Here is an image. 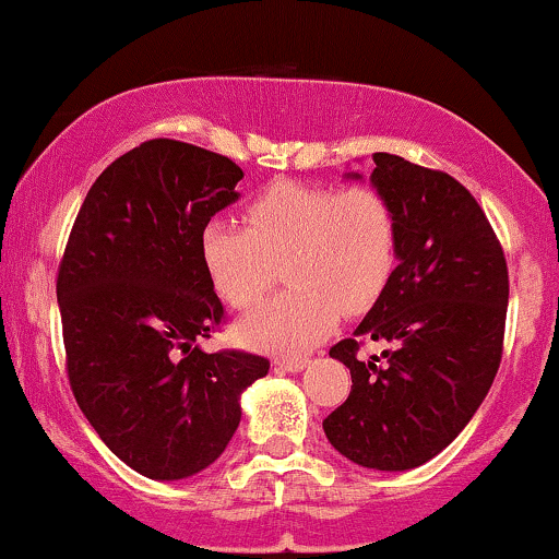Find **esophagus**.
I'll use <instances>...</instances> for the list:
<instances>
[{"mask_svg":"<svg viewBox=\"0 0 559 559\" xmlns=\"http://www.w3.org/2000/svg\"><path fill=\"white\" fill-rule=\"evenodd\" d=\"M274 366H277V369H282V371H304L306 366H308V360L306 358H277L274 360Z\"/></svg>","mask_w":559,"mask_h":559,"instance_id":"1","label":"esophagus"}]
</instances>
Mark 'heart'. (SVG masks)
Here are the masks:
<instances>
[{"label":"heart","instance_id":"heart-1","mask_svg":"<svg viewBox=\"0 0 559 559\" xmlns=\"http://www.w3.org/2000/svg\"><path fill=\"white\" fill-rule=\"evenodd\" d=\"M246 229L206 222L201 264L225 304L251 308L277 280L274 295L235 326L246 347L266 353L311 350L337 324L382 298L397 266V222L373 188H321L282 180L242 212Z\"/></svg>","mask_w":559,"mask_h":559}]
</instances>
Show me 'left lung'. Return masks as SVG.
Returning <instances> with one entry per match:
<instances>
[{"label": "left lung", "instance_id": "1", "mask_svg": "<svg viewBox=\"0 0 559 559\" xmlns=\"http://www.w3.org/2000/svg\"><path fill=\"white\" fill-rule=\"evenodd\" d=\"M373 164L371 186L397 222V266L353 337L330 350L353 386L324 418V435L364 468L411 471L448 448L487 397L510 282L487 214L455 177L384 151ZM360 338L391 347L360 361Z\"/></svg>", "mask_w": 559, "mask_h": 559}]
</instances>
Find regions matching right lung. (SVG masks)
<instances>
[{
	"instance_id": "obj_1",
	"label": "right lung",
	"mask_w": 559,
	"mask_h": 559,
	"mask_svg": "<svg viewBox=\"0 0 559 559\" xmlns=\"http://www.w3.org/2000/svg\"><path fill=\"white\" fill-rule=\"evenodd\" d=\"M242 169L169 138L122 154L85 195L57 274L72 395L102 442L141 476L209 468L269 360L203 353L225 319L199 235L240 199Z\"/></svg>"
}]
</instances>
